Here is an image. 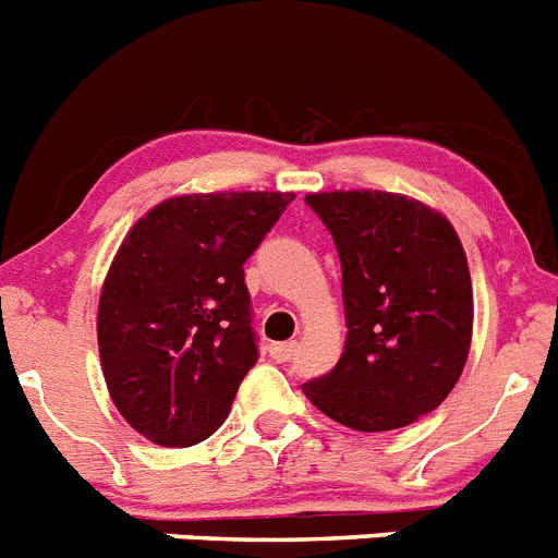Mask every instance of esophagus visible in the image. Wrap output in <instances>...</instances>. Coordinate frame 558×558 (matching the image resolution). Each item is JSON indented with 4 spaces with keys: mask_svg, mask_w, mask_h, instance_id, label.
Listing matches in <instances>:
<instances>
[{
    "mask_svg": "<svg viewBox=\"0 0 558 558\" xmlns=\"http://www.w3.org/2000/svg\"><path fill=\"white\" fill-rule=\"evenodd\" d=\"M295 349H299L295 340H290V343H274V347H270V354H274L279 363H290V360L295 357Z\"/></svg>",
    "mask_w": 558,
    "mask_h": 558,
    "instance_id": "esophagus-1",
    "label": "esophagus"
}]
</instances>
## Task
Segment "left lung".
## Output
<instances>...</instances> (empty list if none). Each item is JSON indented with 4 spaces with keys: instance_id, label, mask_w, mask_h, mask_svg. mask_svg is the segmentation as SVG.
<instances>
[{
    "instance_id": "left-lung-1",
    "label": "left lung",
    "mask_w": 558,
    "mask_h": 558,
    "mask_svg": "<svg viewBox=\"0 0 558 558\" xmlns=\"http://www.w3.org/2000/svg\"><path fill=\"white\" fill-rule=\"evenodd\" d=\"M304 204L340 256L347 343L304 383L318 411L363 433L397 430L456 388L472 340V279L456 229L393 192H318Z\"/></svg>"
}]
</instances>
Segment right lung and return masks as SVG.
Listing matches in <instances>:
<instances>
[{
    "mask_svg": "<svg viewBox=\"0 0 558 558\" xmlns=\"http://www.w3.org/2000/svg\"><path fill=\"white\" fill-rule=\"evenodd\" d=\"M293 192H209L150 209L120 245L97 310L113 405L165 447L223 425L259 357L245 259Z\"/></svg>",
    "mask_w": 558,
    "mask_h": 558,
    "instance_id": "obj_1",
    "label": "right lung"
}]
</instances>
